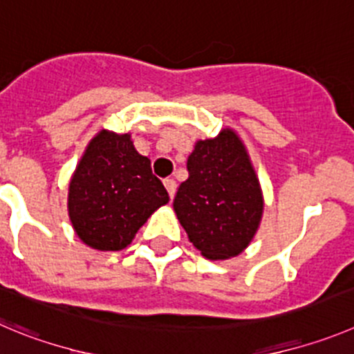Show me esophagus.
<instances>
[{
	"instance_id": "1",
	"label": "esophagus",
	"mask_w": 354,
	"mask_h": 354,
	"mask_svg": "<svg viewBox=\"0 0 354 354\" xmlns=\"http://www.w3.org/2000/svg\"><path fill=\"white\" fill-rule=\"evenodd\" d=\"M164 187H166L167 194H169V197L173 199L174 194H176V181H174L173 178H166V180H164Z\"/></svg>"
}]
</instances>
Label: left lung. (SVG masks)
I'll return each instance as SVG.
<instances>
[{"mask_svg": "<svg viewBox=\"0 0 354 354\" xmlns=\"http://www.w3.org/2000/svg\"><path fill=\"white\" fill-rule=\"evenodd\" d=\"M187 169L173 207L188 239L209 260L237 257L263 213L262 188L243 141L232 129L197 141Z\"/></svg>", "mask_w": 354, "mask_h": 354, "instance_id": "8db88e82", "label": "left lung"}]
</instances>
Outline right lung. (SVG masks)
I'll return each instance as SVG.
<instances>
[{"instance_id": "obj_1", "label": "right lung", "mask_w": 354, "mask_h": 354, "mask_svg": "<svg viewBox=\"0 0 354 354\" xmlns=\"http://www.w3.org/2000/svg\"><path fill=\"white\" fill-rule=\"evenodd\" d=\"M167 203V190L151 173L150 158L136 151L131 134L99 132L69 181L73 229L99 252L124 250L150 214Z\"/></svg>"}]
</instances>
